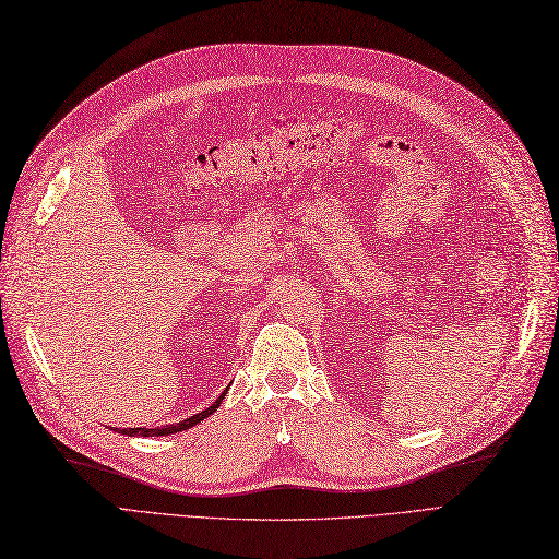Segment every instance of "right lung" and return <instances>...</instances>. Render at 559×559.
Here are the masks:
<instances>
[{"instance_id":"right-lung-1","label":"right lung","mask_w":559,"mask_h":559,"mask_svg":"<svg viewBox=\"0 0 559 559\" xmlns=\"http://www.w3.org/2000/svg\"><path fill=\"white\" fill-rule=\"evenodd\" d=\"M226 392H228V389H224V394L218 396V399L210 405L207 411H202V413H198V415H193V417H186V419L177 421V425H167V427H160V429H142V427H138V429H121L118 433H126V436H167V433H177V431H183V429H189V427H195L198 421L210 417V415L218 408V403L224 401Z\"/></svg>"}]
</instances>
